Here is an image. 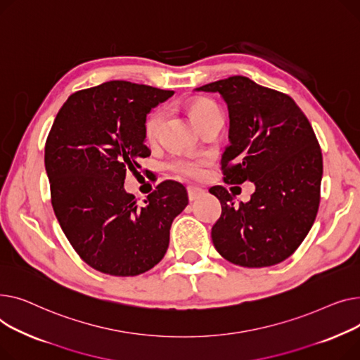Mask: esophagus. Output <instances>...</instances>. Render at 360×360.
<instances>
[{
	"label": "esophagus",
	"mask_w": 360,
	"mask_h": 360,
	"mask_svg": "<svg viewBox=\"0 0 360 360\" xmlns=\"http://www.w3.org/2000/svg\"><path fill=\"white\" fill-rule=\"evenodd\" d=\"M203 195V190L199 188V187H193L190 186L187 187V196H188V200L190 202H195L198 198H200Z\"/></svg>",
	"instance_id": "34e87169"
}]
</instances>
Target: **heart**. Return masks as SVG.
<instances>
[{
    "mask_svg": "<svg viewBox=\"0 0 360 360\" xmlns=\"http://www.w3.org/2000/svg\"><path fill=\"white\" fill-rule=\"evenodd\" d=\"M188 112L192 115L195 123L198 124V128L200 129L206 122H209L215 115L219 113V109L218 105L214 101H210L209 98H196L188 104ZM162 122H164L162 109H155L148 115L145 120V128H143L145 139L148 142H155L158 139ZM207 162L209 160L200 155H176L174 158H172L168 167H170V170L176 176L181 179L196 180L203 176Z\"/></svg>",
    "mask_w": 360,
    "mask_h": 360,
    "instance_id": "1",
    "label": "heart"
}]
</instances>
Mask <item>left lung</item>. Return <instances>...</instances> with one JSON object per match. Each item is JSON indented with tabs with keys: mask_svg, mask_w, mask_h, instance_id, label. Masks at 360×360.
<instances>
[{
	"mask_svg": "<svg viewBox=\"0 0 360 360\" xmlns=\"http://www.w3.org/2000/svg\"><path fill=\"white\" fill-rule=\"evenodd\" d=\"M195 90L219 93L228 105L224 180L256 186L240 206L225 187L209 188L222 206L210 232L217 251L243 267L286 260L307 237L320 205L323 155L311 123L289 96L247 77L234 75Z\"/></svg>",
	"mask_w": 360,
	"mask_h": 360,
	"instance_id": "obj_1",
	"label": "left lung"
}]
</instances>
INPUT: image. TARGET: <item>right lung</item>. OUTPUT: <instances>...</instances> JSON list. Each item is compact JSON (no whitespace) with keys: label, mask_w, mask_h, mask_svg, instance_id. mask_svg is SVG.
<instances>
[{"label":"right lung","mask_w":360,"mask_h":360,"mask_svg":"<svg viewBox=\"0 0 360 360\" xmlns=\"http://www.w3.org/2000/svg\"><path fill=\"white\" fill-rule=\"evenodd\" d=\"M173 91L109 81L68 97L45 146L58 222L78 256L112 276H136L158 264L170 228L187 206L183 184L167 180L138 205L124 190L128 170L151 155L146 115Z\"/></svg>","instance_id":"obj_1"}]
</instances>
